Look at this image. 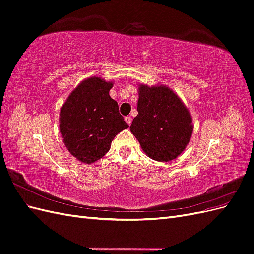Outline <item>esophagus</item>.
I'll use <instances>...</instances> for the list:
<instances>
[{
  "mask_svg": "<svg viewBox=\"0 0 254 254\" xmlns=\"http://www.w3.org/2000/svg\"><path fill=\"white\" fill-rule=\"evenodd\" d=\"M125 122L127 123V124L130 126V125H131V122H132V119L131 118H130V117H126L125 118Z\"/></svg>",
  "mask_w": 254,
  "mask_h": 254,
  "instance_id": "obj_1",
  "label": "esophagus"
}]
</instances>
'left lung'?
<instances>
[{"label":"left lung","mask_w":254,"mask_h":254,"mask_svg":"<svg viewBox=\"0 0 254 254\" xmlns=\"http://www.w3.org/2000/svg\"><path fill=\"white\" fill-rule=\"evenodd\" d=\"M137 115L130 131L145 155L159 162L179 157L193 133V119L175 92L163 84H139Z\"/></svg>","instance_id":"1"}]
</instances>
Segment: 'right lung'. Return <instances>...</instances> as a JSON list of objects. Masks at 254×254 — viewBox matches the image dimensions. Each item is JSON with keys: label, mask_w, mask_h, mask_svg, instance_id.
Listing matches in <instances>:
<instances>
[{"label": "right lung", "mask_w": 254, "mask_h": 254, "mask_svg": "<svg viewBox=\"0 0 254 254\" xmlns=\"http://www.w3.org/2000/svg\"><path fill=\"white\" fill-rule=\"evenodd\" d=\"M112 87L113 81L92 76L79 82L61 106V137L68 152L81 163L103 158L115 135L129 127L109 95Z\"/></svg>", "instance_id": "right-lung-1"}]
</instances>
